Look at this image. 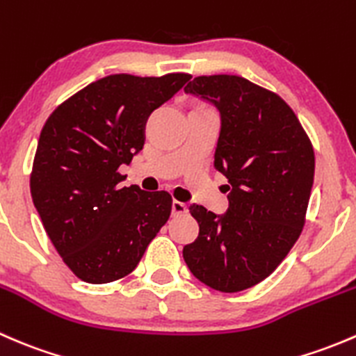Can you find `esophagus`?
Returning a JSON list of instances; mask_svg holds the SVG:
<instances>
[{"label":"esophagus","instance_id":"obj_1","mask_svg":"<svg viewBox=\"0 0 356 356\" xmlns=\"http://www.w3.org/2000/svg\"><path fill=\"white\" fill-rule=\"evenodd\" d=\"M184 213H188V204L177 200L172 201V215H184Z\"/></svg>","mask_w":356,"mask_h":356}]
</instances>
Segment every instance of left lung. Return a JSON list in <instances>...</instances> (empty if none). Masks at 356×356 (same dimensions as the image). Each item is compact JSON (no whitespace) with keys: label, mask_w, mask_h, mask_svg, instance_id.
I'll return each instance as SVG.
<instances>
[{"label":"left lung","mask_w":356,"mask_h":356,"mask_svg":"<svg viewBox=\"0 0 356 356\" xmlns=\"http://www.w3.org/2000/svg\"><path fill=\"white\" fill-rule=\"evenodd\" d=\"M220 113L213 167L229 179V208L189 207L200 234L182 250L198 281L222 293L258 284L279 267L305 224L315 155L275 92L238 75H201L184 88Z\"/></svg>","instance_id":"8db88e82"}]
</instances>
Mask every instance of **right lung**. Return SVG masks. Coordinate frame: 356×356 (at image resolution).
I'll return each mask as SVG.
<instances>
[{
  "label": "right lung",
  "mask_w": 356,
  "mask_h": 356,
  "mask_svg": "<svg viewBox=\"0 0 356 356\" xmlns=\"http://www.w3.org/2000/svg\"><path fill=\"white\" fill-rule=\"evenodd\" d=\"M189 79L108 75L46 120L32 165V201L53 246L84 282L106 284L131 274L170 217L168 193L125 188L118 168L145 146L149 113Z\"/></svg>",
  "instance_id": "1"
}]
</instances>
